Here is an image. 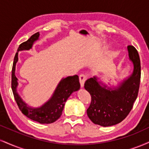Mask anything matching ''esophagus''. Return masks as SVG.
<instances>
[{
    "instance_id": "esophagus-1",
    "label": "esophagus",
    "mask_w": 149,
    "mask_h": 149,
    "mask_svg": "<svg viewBox=\"0 0 149 149\" xmlns=\"http://www.w3.org/2000/svg\"><path fill=\"white\" fill-rule=\"evenodd\" d=\"M80 79V87H84V84L87 80V76H85V74H81L79 77Z\"/></svg>"
}]
</instances>
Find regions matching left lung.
Instances as JSON below:
<instances>
[{"label": "left lung", "instance_id": "1", "mask_svg": "<svg viewBox=\"0 0 149 149\" xmlns=\"http://www.w3.org/2000/svg\"><path fill=\"white\" fill-rule=\"evenodd\" d=\"M127 50L129 60L133 64L130 76L113 87L107 86L98 76L85 82V89L92 96L87 113L95 124L107 127L121 122L130 113L137 99L141 78L140 59L134 46H128Z\"/></svg>", "mask_w": 149, "mask_h": 149}]
</instances>
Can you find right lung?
Here are the masks:
<instances>
[{
	"label": "right lung",
	"mask_w": 149,
	"mask_h": 149,
	"mask_svg": "<svg viewBox=\"0 0 149 149\" xmlns=\"http://www.w3.org/2000/svg\"><path fill=\"white\" fill-rule=\"evenodd\" d=\"M39 38V33L34 34L26 42L20 44L18 48L12 70V89L19 108L24 115L37 122L48 124L55 122L60 117L68 98L72 93L79 90L80 85L79 78L77 75L62 78L57 84L51 97L40 107H32L23 101L17 92L19 82L15 76L16 64L19 60L18 54L19 51L31 49L34 43L37 42Z\"/></svg>",
	"instance_id": "add662e5"
}]
</instances>
